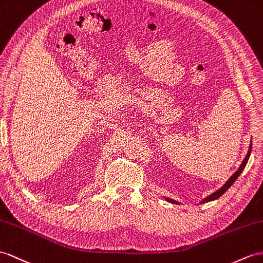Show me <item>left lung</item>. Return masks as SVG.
<instances>
[{
    "instance_id": "obj_1",
    "label": "left lung",
    "mask_w": 263,
    "mask_h": 263,
    "mask_svg": "<svg viewBox=\"0 0 263 263\" xmlns=\"http://www.w3.org/2000/svg\"><path fill=\"white\" fill-rule=\"evenodd\" d=\"M251 148H252V144H250V147H249V152H248V154H247V156H246V158L243 159V162H242V164L240 165V167H239V170L236 171L234 174L229 178L228 180V182L223 185V186L220 189V190H217L216 192H214L213 194H211V195H209L206 198H204V200L202 201V203H206V202H210V201H214V200H216V198H219L222 194H224V192H227L228 190H229V187L231 186V185L235 182V180L236 178L239 177V175L241 174L242 173V171L245 170V167H246V165H247V163H248V159H249V157H250V153H251ZM166 200H167L168 202H171V203H173V204H176L177 202H175L174 200H171V198H166Z\"/></svg>"
}]
</instances>
